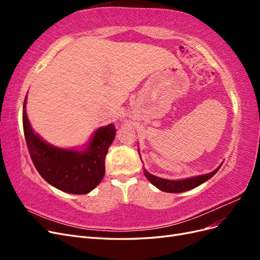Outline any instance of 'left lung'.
I'll return each mask as SVG.
<instances>
[{
	"instance_id": "obj_1",
	"label": "left lung",
	"mask_w": 260,
	"mask_h": 260,
	"mask_svg": "<svg viewBox=\"0 0 260 260\" xmlns=\"http://www.w3.org/2000/svg\"><path fill=\"white\" fill-rule=\"evenodd\" d=\"M221 166H222V162L219 165L218 168H216L214 171L209 172V174L195 176V177L181 179V180H168V179L159 178V177H156L152 174H149V172L145 168H143V169H144V176L146 177V179L154 186L158 188V190L167 192V193H182L185 191H190V190H192V188L203 184L204 182H206L207 180H209L212 176H215V174H217V171Z\"/></svg>"
}]
</instances>
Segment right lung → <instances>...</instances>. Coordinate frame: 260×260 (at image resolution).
<instances>
[{
  "label": "right lung",
  "mask_w": 260,
  "mask_h": 260,
  "mask_svg": "<svg viewBox=\"0 0 260 260\" xmlns=\"http://www.w3.org/2000/svg\"><path fill=\"white\" fill-rule=\"evenodd\" d=\"M22 107L23 132L29 154L39 174L58 190L70 194H88L105 175V157L116 136L112 123L100 127L81 148L57 147L34 131Z\"/></svg>",
  "instance_id": "right-lung-1"
}]
</instances>
